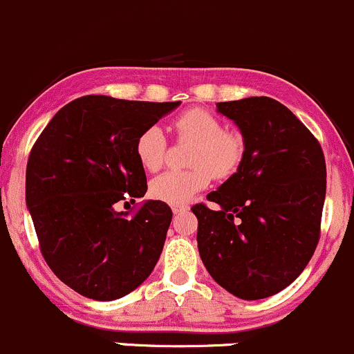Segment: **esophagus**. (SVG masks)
I'll return each mask as SVG.
<instances>
[{
    "label": "esophagus",
    "mask_w": 354,
    "mask_h": 354,
    "mask_svg": "<svg viewBox=\"0 0 354 354\" xmlns=\"http://www.w3.org/2000/svg\"><path fill=\"white\" fill-rule=\"evenodd\" d=\"M189 206L187 204H174L172 206V211L174 214H178V213H184V211H187Z\"/></svg>",
    "instance_id": "esophagus-1"
}]
</instances>
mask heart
<instances>
[{"label":"heart","instance_id":"heart-1","mask_svg":"<svg viewBox=\"0 0 354 354\" xmlns=\"http://www.w3.org/2000/svg\"><path fill=\"white\" fill-rule=\"evenodd\" d=\"M177 141H191L194 147L189 153V170H167L150 184L153 198L170 204H184L203 191L211 180L232 176L243 158L245 145L240 134L223 129V124L206 109H189L170 122ZM165 134L158 126H150L140 133L134 151L140 165L155 172L163 165L167 156Z\"/></svg>","mask_w":354,"mask_h":354}]
</instances>
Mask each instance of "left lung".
I'll list each match as a JSON object with an SVG mask.
<instances>
[{
    "mask_svg": "<svg viewBox=\"0 0 354 354\" xmlns=\"http://www.w3.org/2000/svg\"><path fill=\"white\" fill-rule=\"evenodd\" d=\"M243 136L239 170L207 194L198 249L214 281L242 300L279 293L308 264L320 239L326 158L304 122L278 100L220 102Z\"/></svg>",
    "mask_w": 354,
    "mask_h": 354,
    "instance_id": "1",
    "label": "left lung"
}]
</instances>
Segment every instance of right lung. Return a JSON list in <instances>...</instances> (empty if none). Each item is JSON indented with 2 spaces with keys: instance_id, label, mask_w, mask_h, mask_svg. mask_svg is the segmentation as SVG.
<instances>
[{
  "instance_id": "right-lung-1",
  "label": "right lung",
  "mask_w": 354,
  "mask_h": 354,
  "mask_svg": "<svg viewBox=\"0 0 354 354\" xmlns=\"http://www.w3.org/2000/svg\"><path fill=\"white\" fill-rule=\"evenodd\" d=\"M178 102L85 95L64 105L32 147L25 198L39 247L76 293L118 300L151 274L172 221L163 201L118 206L147 192L134 143Z\"/></svg>"
}]
</instances>
